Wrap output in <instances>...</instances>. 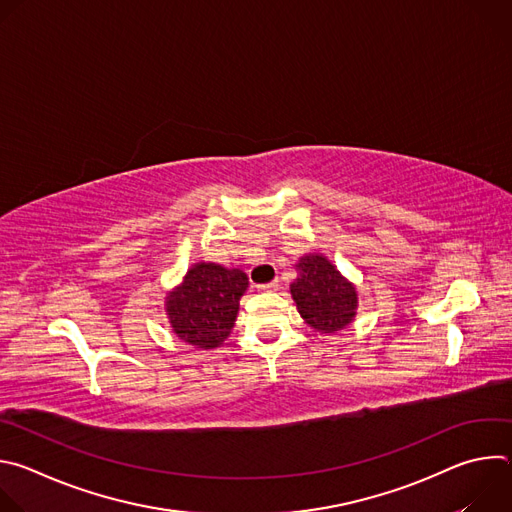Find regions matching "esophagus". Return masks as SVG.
Listing matches in <instances>:
<instances>
[{
	"label": "esophagus",
	"instance_id": "34e87169",
	"mask_svg": "<svg viewBox=\"0 0 512 512\" xmlns=\"http://www.w3.org/2000/svg\"><path fill=\"white\" fill-rule=\"evenodd\" d=\"M279 287V283L277 281H271V283H263V285H259V291H275Z\"/></svg>",
	"mask_w": 512,
	"mask_h": 512
}]
</instances>
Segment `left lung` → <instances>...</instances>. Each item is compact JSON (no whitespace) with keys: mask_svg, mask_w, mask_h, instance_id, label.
I'll list each match as a JSON object with an SVG mask.
<instances>
[{"mask_svg":"<svg viewBox=\"0 0 512 512\" xmlns=\"http://www.w3.org/2000/svg\"><path fill=\"white\" fill-rule=\"evenodd\" d=\"M298 277L289 285L302 320L320 334L344 330L358 310L356 285L322 253H306L296 263Z\"/></svg>","mask_w":512,"mask_h":512,"instance_id":"8db88e82","label":"left lung"}]
</instances>
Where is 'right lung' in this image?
<instances>
[{
    "label": "right lung",
    "instance_id": "obj_1",
    "mask_svg": "<svg viewBox=\"0 0 512 512\" xmlns=\"http://www.w3.org/2000/svg\"><path fill=\"white\" fill-rule=\"evenodd\" d=\"M247 287L249 279L241 269L210 261L194 263L166 296L164 310L172 332L200 350L221 346L237 322Z\"/></svg>",
    "mask_w": 512,
    "mask_h": 512
}]
</instances>
